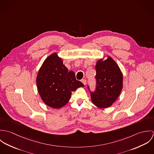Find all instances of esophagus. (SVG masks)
<instances>
[{
	"label": "esophagus",
	"mask_w": 154,
	"mask_h": 154,
	"mask_svg": "<svg viewBox=\"0 0 154 154\" xmlns=\"http://www.w3.org/2000/svg\"><path fill=\"white\" fill-rule=\"evenodd\" d=\"M81 82L84 84V85H86V80H85V79H82V80H81Z\"/></svg>",
	"instance_id": "34e87169"
}]
</instances>
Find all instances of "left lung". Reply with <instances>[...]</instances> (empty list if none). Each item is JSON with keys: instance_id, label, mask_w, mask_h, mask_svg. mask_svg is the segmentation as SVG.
Wrapping results in <instances>:
<instances>
[{"instance_id": "1", "label": "left lung", "mask_w": 154, "mask_h": 154, "mask_svg": "<svg viewBox=\"0 0 154 154\" xmlns=\"http://www.w3.org/2000/svg\"><path fill=\"white\" fill-rule=\"evenodd\" d=\"M96 91L91 92L92 103L100 109L112 106L123 88V74L116 62L109 56L99 59L95 65Z\"/></svg>"}]
</instances>
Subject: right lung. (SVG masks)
<instances>
[{"label":"right lung","mask_w":154,"mask_h":154,"mask_svg":"<svg viewBox=\"0 0 154 154\" xmlns=\"http://www.w3.org/2000/svg\"><path fill=\"white\" fill-rule=\"evenodd\" d=\"M36 83L42 101L56 109L62 108L69 102L72 91L84 87L76 79L73 71H68L56 52L45 59L37 75Z\"/></svg>","instance_id":"obj_1"}]
</instances>
